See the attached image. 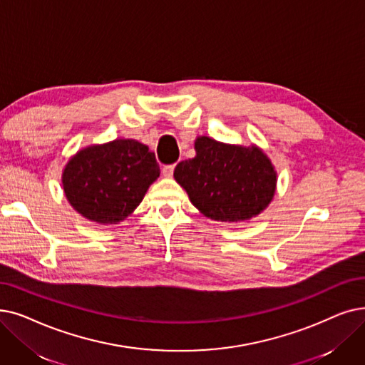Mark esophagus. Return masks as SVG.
<instances>
[{
	"label": "esophagus",
	"instance_id": "esophagus-1",
	"mask_svg": "<svg viewBox=\"0 0 365 365\" xmlns=\"http://www.w3.org/2000/svg\"><path fill=\"white\" fill-rule=\"evenodd\" d=\"M173 173H174V164H171V165H164V167H163V174H164L165 178H171Z\"/></svg>",
	"mask_w": 365,
	"mask_h": 365
}]
</instances>
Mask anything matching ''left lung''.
<instances>
[{
	"label": "left lung",
	"mask_w": 365,
	"mask_h": 365,
	"mask_svg": "<svg viewBox=\"0 0 365 365\" xmlns=\"http://www.w3.org/2000/svg\"><path fill=\"white\" fill-rule=\"evenodd\" d=\"M195 152L176 165L174 179L204 216L240 222L259 215L273 200L276 171L258 148L198 137Z\"/></svg>",
	"instance_id": "obj_1"
}]
</instances>
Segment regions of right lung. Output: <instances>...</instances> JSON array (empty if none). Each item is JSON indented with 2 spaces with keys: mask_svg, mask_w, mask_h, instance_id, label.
Masks as SVG:
<instances>
[{
  "mask_svg": "<svg viewBox=\"0 0 365 365\" xmlns=\"http://www.w3.org/2000/svg\"><path fill=\"white\" fill-rule=\"evenodd\" d=\"M158 178L155 153L137 140L122 138L78 152L66 165L62 185L86 219L116 224L134 212Z\"/></svg>",
  "mask_w": 365,
  "mask_h": 365,
  "instance_id": "add662e5",
  "label": "right lung"
}]
</instances>
